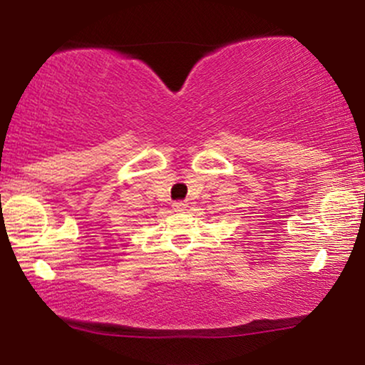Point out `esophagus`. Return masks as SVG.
Returning a JSON list of instances; mask_svg holds the SVG:
<instances>
[{"instance_id": "1", "label": "esophagus", "mask_w": 365, "mask_h": 365, "mask_svg": "<svg viewBox=\"0 0 365 365\" xmlns=\"http://www.w3.org/2000/svg\"><path fill=\"white\" fill-rule=\"evenodd\" d=\"M187 202L186 201H176V202H173V209L174 211H178V212H184V211H187Z\"/></svg>"}]
</instances>
